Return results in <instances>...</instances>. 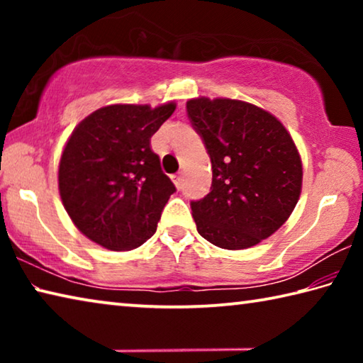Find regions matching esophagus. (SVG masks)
Instances as JSON below:
<instances>
[{"instance_id": "esophagus-1", "label": "esophagus", "mask_w": 363, "mask_h": 363, "mask_svg": "<svg viewBox=\"0 0 363 363\" xmlns=\"http://www.w3.org/2000/svg\"><path fill=\"white\" fill-rule=\"evenodd\" d=\"M171 179H173V182L176 184V187H177V189H181V187H182V181H184V174H182V171H181V173H176V174L171 176Z\"/></svg>"}]
</instances>
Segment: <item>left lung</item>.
<instances>
[{"instance_id": "1", "label": "left lung", "mask_w": 363, "mask_h": 363, "mask_svg": "<svg viewBox=\"0 0 363 363\" xmlns=\"http://www.w3.org/2000/svg\"><path fill=\"white\" fill-rule=\"evenodd\" d=\"M186 108L213 168L210 194L190 201L196 230L219 248L255 247L298 203L303 164L296 145L274 115L253 104L199 97Z\"/></svg>"}]
</instances>
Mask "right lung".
<instances>
[{
  "label": "right lung",
  "mask_w": 363,
  "mask_h": 363,
  "mask_svg": "<svg viewBox=\"0 0 363 363\" xmlns=\"http://www.w3.org/2000/svg\"><path fill=\"white\" fill-rule=\"evenodd\" d=\"M173 102L107 106L79 123L59 164V192L73 224L113 251L134 250L155 233L176 192L150 138L173 115Z\"/></svg>",
  "instance_id": "1"
}]
</instances>
